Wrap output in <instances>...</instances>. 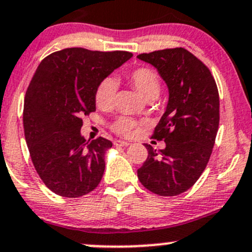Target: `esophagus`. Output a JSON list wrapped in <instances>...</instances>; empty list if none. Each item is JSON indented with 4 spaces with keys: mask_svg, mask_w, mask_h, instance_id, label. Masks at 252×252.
<instances>
[{
    "mask_svg": "<svg viewBox=\"0 0 252 252\" xmlns=\"http://www.w3.org/2000/svg\"><path fill=\"white\" fill-rule=\"evenodd\" d=\"M113 145H115V146H119V147H126V146H129V142H126V141H122V140H116L115 142H113Z\"/></svg>",
    "mask_w": 252,
    "mask_h": 252,
    "instance_id": "esophagus-1",
    "label": "esophagus"
}]
</instances>
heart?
Masks as SVG:
<instances>
[{"instance_id": "1", "label": "heart", "mask_w": 252, "mask_h": 252, "mask_svg": "<svg viewBox=\"0 0 252 252\" xmlns=\"http://www.w3.org/2000/svg\"><path fill=\"white\" fill-rule=\"evenodd\" d=\"M129 82L136 89V92L145 100H155L160 93V79L157 73L147 67H140L131 71L128 75ZM116 93V82L113 78H105L97 86L95 91V102L97 107L108 108L113 102ZM136 123L128 117H119L113 123V130L118 134L128 135L135 128Z\"/></svg>"}]
</instances>
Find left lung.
I'll list each match as a JSON object with an SVG mask.
<instances>
[{
	"label": "left lung",
	"mask_w": 252,
	"mask_h": 252,
	"mask_svg": "<svg viewBox=\"0 0 252 252\" xmlns=\"http://www.w3.org/2000/svg\"><path fill=\"white\" fill-rule=\"evenodd\" d=\"M157 68L169 92L168 104L151 145L147 159L137 169L140 182L159 195H177L197 182L213 152L220 122V97L215 79L198 58L185 48L156 50L137 55Z\"/></svg>",
	"instance_id": "1"
}]
</instances>
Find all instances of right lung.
<instances>
[{"label":"right lung","mask_w":252,"mask_h":252,"mask_svg":"<svg viewBox=\"0 0 252 252\" xmlns=\"http://www.w3.org/2000/svg\"><path fill=\"white\" fill-rule=\"evenodd\" d=\"M131 57L129 52L66 48L37 67L24 100V133L37 174L55 194L82 197L101 181L112 142L104 137L87 141L82 117L96 110L100 82Z\"/></svg>","instance_id":"right-lung-1"}]
</instances>
